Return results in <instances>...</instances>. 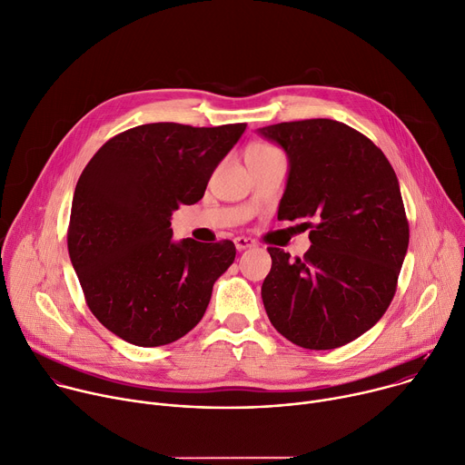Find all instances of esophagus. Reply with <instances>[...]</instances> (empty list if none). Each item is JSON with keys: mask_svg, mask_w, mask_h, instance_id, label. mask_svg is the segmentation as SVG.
Returning a JSON list of instances; mask_svg holds the SVG:
<instances>
[{"mask_svg": "<svg viewBox=\"0 0 465 465\" xmlns=\"http://www.w3.org/2000/svg\"><path fill=\"white\" fill-rule=\"evenodd\" d=\"M233 242H235V248H237L239 252H241V250H246V248H252V246L256 244V242L252 241L250 237H242V235L235 237V239H233Z\"/></svg>", "mask_w": 465, "mask_h": 465, "instance_id": "1", "label": "esophagus"}]
</instances>
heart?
Returning a JSON list of instances; mask_svg holds the SVG:
<instances>
[{
  "mask_svg": "<svg viewBox=\"0 0 465 465\" xmlns=\"http://www.w3.org/2000/svg\"><path fill=\"white\" fill-rule=\"evenodd\" d=\"M269 150H274V146L265 144V143H256V144H252V146L246 150V153H250V152H269Z\"/></svg>",
  "mask_w": 465,
  "mask_h": 465,
  "instance_id": "obj_1",
  "label": "heart"
}]
</instances>
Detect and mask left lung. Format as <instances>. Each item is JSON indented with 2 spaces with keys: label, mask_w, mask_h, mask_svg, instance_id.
Masks as SVG:
<instances>
[{
  "label": "left lung",
  "mask_w": 465,
  "mask_h": 465,
  "mask_svg": "<svg viewBox=\"0 0 465 465\" xmlns=\"http://www.w3.org/2000/svg\"><path fill=\"white\" fill-rule=\"evenodd\" d=\"M260 134L289 157L278 221L308 219L304 258L269 246L262 299L272 326L294 345L330 351L354 341L390 308L410 226L384 152L351 125L310 118ZM301 224V226H302Z\"/></svg>",
  "instance_id": "1"
}]
</instances>
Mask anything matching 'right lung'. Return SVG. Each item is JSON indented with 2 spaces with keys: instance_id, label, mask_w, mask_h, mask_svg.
Here are the masks:
<instances>
[{
  "instance_id": "right-lung-1",
  "label": "right lung",
  "mask_w": 465,
  "mask_h": 465,
  "mask_svg": "<svg viewBox=\"0 0 465 465\" xmlns=\"http://www.w3.org/2000/svg\"><path fill=\"white\" fill-rule=\"evenodd\" d=\"M246 124H143L109 139L81 173L68 254L94 317L137 347L168 345L205 313L232 241H173L171 215L196 203Z\"/></svg>"
}]
</instances>
